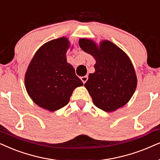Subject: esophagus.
<instances>
[{"label":"esophagus","mask_w":160,"mask_h":160,"mask_svg":"<svg viewBox=\"0 0 160 160\" xmlns=\"http://www.w3.org/2000/svg\"><path fill=\"white\" fill-rule=\"evenodd\" d=\"M88 76H83V77H81V80L82 81V82L85 84L86 83V82L88 80Z\"/></svg>","instance_id":"obj_1"}]
</instances>
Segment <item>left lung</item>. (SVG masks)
I'll list each match as a JSON object with an SVG mask.
<instances>
[{
    "label": "left lung",
    "instance_id": "1",
    "mask_svg": "<svg viewBox=\"0 0 160 160\" xmlns=\"http://www.w3.org/2000/svg\"><path fill=\"white\" fill-rule=\"evenodd\" d=\"M79 45L96 60L95 72L89 74L85 87L93 104L106 112H112L129 101L137 87V77L126 53L108 40L98 46L93 40L82 38Z\"/></svg>",
    "mask_w": 160,
    "mask_h": 160
}]
</instances>
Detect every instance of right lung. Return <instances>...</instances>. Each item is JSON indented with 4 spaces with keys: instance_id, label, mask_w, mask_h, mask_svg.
Segmentation results:
<instances>
[{
    "instance_id": "1",
    "label": "right lung",
    "mask_w": 160,
    "mask_h": 160,
    "mask_svg": "<svg viewBox=\"0 0 160 160\" xmlns=\"http://www.w3.org/2000/svg\"><path fill=\"white\" fill-rule=\"evenodd\" d=\"M70 48L66 37L51 40L34 55L25 75V86L34 103L55 111L69 103L77 87L83 83L67 63L66 53Z\"/></svg>"
}]
</instances>
